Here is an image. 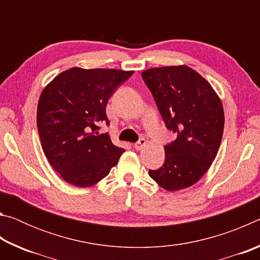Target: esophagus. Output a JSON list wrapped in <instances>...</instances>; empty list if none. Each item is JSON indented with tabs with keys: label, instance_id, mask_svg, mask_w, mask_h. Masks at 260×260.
Returning <instances> with one entry per match:
<instances>
[{
	"label": "esophagus",
	"instance_id": "1",
	"mask_svg": "<svg viewBox=\"0 0 260 260\" xmlns=\"http://www.w3.org/2000/svg\"><path fill=\"white\" fill-rule=\"evenodd\" d=\"M146 143H147V141L142 138V139H140L138 142L134 144V148L136 149V150H141V149H142L144 146H146Z\"/></svg>",
	"mask_w": 260,
	"mask_h": 260
}]
</instances>
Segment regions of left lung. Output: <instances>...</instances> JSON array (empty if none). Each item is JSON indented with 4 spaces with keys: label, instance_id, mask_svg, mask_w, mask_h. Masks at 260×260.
I'll return each mask as SVG.
<instances>
[{
    "label": "left lung",
    "instance_id": "obj_1",
    "mask_svg": "<svg viewBox=\"0 0 260 260\" xmlns=\"http://www.w3.org/2000/svg\"><path fill=\"white\" fill-rule=\"evenodd\" d=\"M142 78L167 129L177 135L164 147V164L149 170V175L169 191L190 187L218 153L225 124L221 101L210 83L187 65L149 69Z\"/></svg>",
    "mask_w": 260,
    "mask_h": 260
}]
</instances>
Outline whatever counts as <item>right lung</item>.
Segmentation results:
<instances>
[{
    "instance_id": "add662e5",
    "label": "right lung",
    "mask_w": 260,
    "mask_h": 260,
    "mask_svg": "<svg viewBox=\"0 0 260 260\" xmlns=\"http://www.w3.org/2000/svg\"><path fill=\"white\" fill-rule=\"evenodd\" d=\"M134 71L73 68L58 74L38 103L37 124L43 152L57 173L77 187L98 183L125 150L100 134L110 121L107 104Z\"/></svg>"
}]
</instances>
